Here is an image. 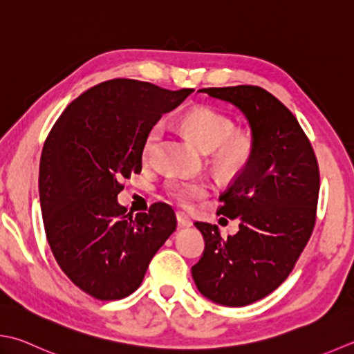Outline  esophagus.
I'll use <instances>...</instances> for the list:
<instances>
[{"mask_svg":"<svg viewBox=\"0 0 354 354\" xmlns=\"http://www.w3.org/2000/svg\"><path fill=\"white\" fill-rule=\"evenodd\" d=\"M176 221L181 227H190L192 225V219L187 216L184 212H176Z\"/></svg>","mask_w":354,"mask_h":354,"instance_id":"1","label":"esophagus"}]
</instances>
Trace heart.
<instances>
[{"mask_svg":"<svg viewBox=\"0 0 354 354\" xmlns=\"http://www.w3.org/2000/svg\"><path fill=\"white\" fill-rule=\"evenodd\" d=\"M181 127L201 149L212 151V159L224 173H238L247 165L253 155V140L244 131H234L230 116L207 106L193 107L181 116ZM161 135V126L150 129L142 144V159L149 162ZM169 196L178 204L192 207L209 195L210 185L204 179L171 178L165 185Z\"/></svg>","mask_w":354,"mask_h":354,"instance_id":"heart-1","label":"heart"}]
</instances>
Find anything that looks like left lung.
Masks as SVG:
<instances>
[{
  "instance_id": "1",
  "label": "left lung",
  "mask_w": 354,
  "mask_h": 354,
  "mask_svg": "<svg viewBox=\"0 0 354 354\" xmlns=\"http://www.w3.org/2000/svg\"><path fill=\"white\" fill-rule=\"evenodd\" d=\"M198 92L245 116L253 155L219 196L218 214L239 219V232L223 238L216 225L195 223L205 248L192 276L209 301L244 307L274 292L307 245L316 221L319 167L295 115L267 90L236 86Z\"/></svg>"
}]
</instances>
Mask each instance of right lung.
I'll return each instance as SVG.
<instances>
[{
  "mask_svg": "<svg viewBox=\"0 0 354 354\" xmlns=\"http://www.w3.org/2000/svg\"><path fill=\"white\" fill-rule=\"evenodd\" d=\"M192 92L135 80L101 82L68 104L47 136L39 203L48 245L67 278L96 299L133 293L175 232L170 205L156 203L131 216L118 193L124 178L141 171L150 129Z\"/></svg>",
  "mask_w": 354,
  "mask_h": 354,
  "instance_id": "right-lung-1",
  "label": "right lung"
}]
</instances>
